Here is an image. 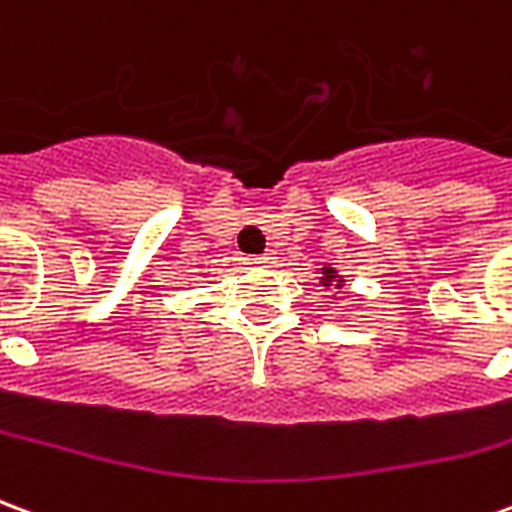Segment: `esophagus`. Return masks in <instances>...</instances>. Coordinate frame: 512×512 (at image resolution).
Wrapping results in <instances>:
<instances>
[{"instance_id":"34e87169","label":"esophagus","mask_w":512,"mask_h":512,"mask_svg":"<svg viewBox=\"0 0 512 512\" xmlns=\"http://www.w3.org/2000/svg\"><path fill=\"white\" fill-rule=\"evenodd\" d=\"M271 260H274V257H271V255H257V257H249V263H255V266H268V263H271Z\"/></svg>"}]
</instances>
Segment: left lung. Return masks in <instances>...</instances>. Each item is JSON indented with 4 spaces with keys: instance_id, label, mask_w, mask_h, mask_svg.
Masks as SVG:
<instances>
[{
    "instance_id": "left-lung-1",
    "label": "left lung",
    "mask_w": 512,
    "mask_h": 512,
    "mask_svg": "<svg viewBox=\"0 0 512 512\" xmlns=\"http://www.w3.org/2000/svg\"><path fill=\"white\" fill-rule=\"evenodd\" d=\"M332 282H343V279H337V271H334V268H323V285L329 288Z\"/></svg>"
}]
</instances>
